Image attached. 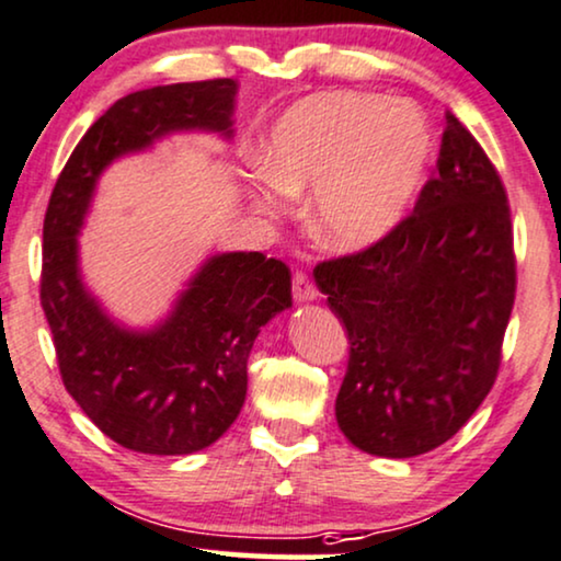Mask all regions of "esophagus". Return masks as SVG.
I'll list each match as a JSON object with an SVG mask.
<instances>
[{"label":"esophagus","instance_id":"1","mask_svg":"<svg viewBox=\"0 0 561 561\" xmlns=\"http://www.w3.org/2000/svg\"><path fill=\"white\" fill-rule=\"evenodd\" d=\"M294 298L296 301H314L317 298V286L304 271H296L294 275Z\"/></svg>","mask_w":561,"mask_h":561}]
</instances>
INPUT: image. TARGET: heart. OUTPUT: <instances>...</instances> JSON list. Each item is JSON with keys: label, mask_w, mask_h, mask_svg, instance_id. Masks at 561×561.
I'll return each mask as SVG.
<instances>
[{"label": "heart", "mask_w": 561, "mask_h": 561, "mask_svg": "<svg viewBox=\"0 0 561 561\" xmlns=\"http://www.w3.org/2000/svg\"><path fill=\"white\" fill-rule=\"evenodd\" d=\"M431 157V126L414 105L360 92L311 94L273 126L263 149L265 180L252 201L275 214L283 193L314 191V237L332 250L358 252L404 221Z\"/></svg>", "instance_id": "obj_1"}]
</instances>
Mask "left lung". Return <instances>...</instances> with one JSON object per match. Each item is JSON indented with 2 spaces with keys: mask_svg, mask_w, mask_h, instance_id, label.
<instances>
[{
  "mask_svg": "<svg viewBox=\"0 0 561 561\" xmlns=\"http://www.w3.org/2000/svg\"><path fill=\"white\" fill-rule=\"evenodd\" d=\"M314 280L351 340L334 402L345 438L387 458L454 438L497 378L515 301L503 180L454 113L412 214Z\"/></svg>",
  "mask_w": 561,
  "mask_h": 561,
  "instance_id": "1",
  "label": "left lung"
}]
</instances>
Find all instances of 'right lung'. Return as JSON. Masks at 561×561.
Returning <instances> with one entry per match:
<instances>
[{"mask_svg":"<svg viewBox=\"0 0 561 561\" xmlns=\"http://www.w3.org/2000/svg\"><path fill=\"white\" fill-rule=\"evenodd\" d=\"M234 79L130 92L107 107L58 174L43 221L41 307L64 387L107 438L151 456L208 448L247 397V358L290 307V271L263 252L208 257L154 330H126L105 314L79 273V242L98 178L113 159L174 130L231 136Z\"/></svg>","mask_w":561,"mask_h":561,"instance_id":"obj_1","label":"right lung"}]
</instances>
